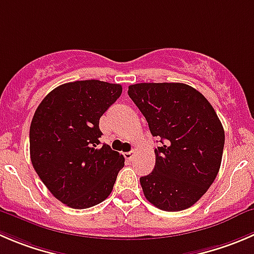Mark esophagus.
<instances>
[{
  "label": "esophagus",
  "instance_id": "obj_1",
  "mask_svg": "<svg viewBox=\"0 0 254 254\" xmlns=\"http://www.w3.org/2000/svg\"><path fill=\"white\" fill-rule=\"evenodd\" d=\"M134 151H129V152H124V157L127 160V161H131L132 157H134Z\"/></svg>",
  "mask_w": 254,
  "mask_h": 254
}]
</instances>
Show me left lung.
<instances>
[{
    "mask_svg": "<svg viewBox=\"0 0 254 254\" xmlns=\"http://www.w3.org/2000/svg\"><path fill=\"white\" fill-rule=\"evenodd\" d=\"M131 98L160 139L155 167L140 177L149 202L169 212L189 208L206 193L220 170L225 130L207 99L184 83L129 85Z\"/></svg>",
    "mask_w": 254,
    "mask_h": 254,
    "instance_id": "1",
    "label": "left lung"
}]
</instances>
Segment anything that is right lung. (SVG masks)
<instances>
[{
  "instance_id": "right-lung-1",
  "label": "right lung",
  "mask_w": 254,
  "mask_h": 254,
  "mask_svg": "<svg viewBox=\"0 0 254 254\" xmlns=\"http://www.w3.org/2000/svg\"><path fill=\"white\" fill-rule=\"evenodd\" d=\"M120 84L100 80L65 83L46 95L29 127L34 170L52 195L77 210L112 193L124 156L103 144L99 119L122 95Z\"/></svg>"
}]
</instances>
